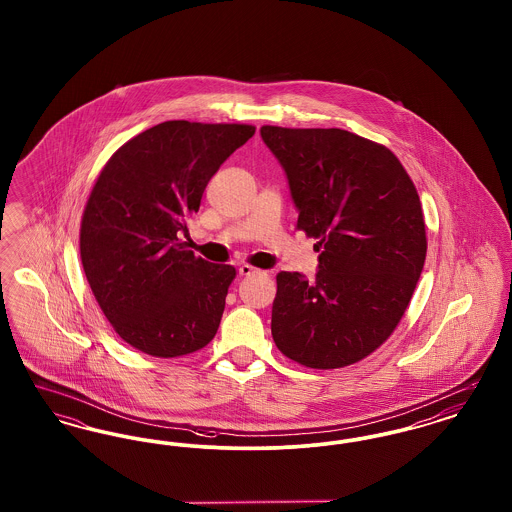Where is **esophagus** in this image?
Wrapping results in <instances>:
<instances>
[{
    "instance_id": "obj_1",
    "label": "esophagus",
    "mask_w": 512,
    "mask_h": 512,
    "mask_svg": "<svg viewBox=\"0 0 512 512\" xmlns=\"http://www.w3.org/2000/svg\"><path fill=\"white\" fill-rule=\"evenodd\" d=\"M238 272H240V276H253V274H257L259 270H257V268L251 267V265H240Z\"/></svg>"
}]
</instances>
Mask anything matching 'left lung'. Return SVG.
<instances>
[{
	"instance_id": "8db88e82",
	"label": "left lung",
	"mask_w": 512,
	"mask_h": 512,
	"mask_svg": "<svg viewBox=\"0 0 512 512\" xmlns=\"http://www.w3.org/2000/svg\"><path fill=\"white\" fill-rule=\"evenodd\" d=\"M286 171L297 228L317 242L318 272L276 276L272 338L295 363L341 368L388 340L426 259L420 197L382 144L341 128L263 126Z\"/></svg>"
}]
</instances>
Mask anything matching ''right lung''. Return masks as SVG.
I'll return each instance as SVG.
<instances>
[{"label":"right lung","instance_id":"right-lung-1","mask_svg":"<svg viewBox=\"0 0 512 512\" xmlns=\"http://www.w3.org/2000/svg\"><path fill=\"white\" fill-rule=\"evenodd\" d=\"M251 124L167 121L119 147L99 172L80 224V259L103 315L151 357H182L215 338L236 278L180 236Z\"/></svg>","mask_w":512,"mask_h":512}]
</instances>
